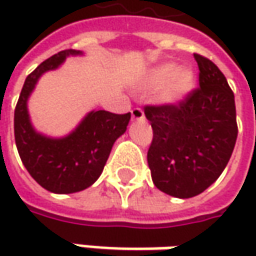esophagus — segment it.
Instances as JSON below:
<instances>
[{"label": "esophagus", "instance_id": "1", "mask_svg": "<svg viewBox=\"0 0 256 256\" xmlns=\"http://www.w3.org/2000/svg\"><path fill=\"white\" fill-rule=\"evenodd\" d=\"M131 115H132L134 121H144L145 120V114L141 108H134L131 111Z\"/></svg>", "mask_w": 256, "mask_h": 256}]
</instances>
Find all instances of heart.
<instances>
[{
  "instance_id": "1",
  "label": "heart",
  "mask_w": 256,
  "mask_h": 256,
  "mask_svg": "<svg viewBox=\"0 0 256 256\" xmlns=\"http://www.w3.org/2000/svg\"><path fill=\"white\" fill-rule=\"evenodd\" d=\"M165 82L167 84L164 85L160 98L164 102H176L194 88L195 76L191 70H176V65L164 64L154 70L148 84L150 86H160Z\"/></svg>"
}]
</instances>
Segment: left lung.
Here are the masks:
<instances>
[{
    "label": "left lung",
    "instance_id": "left-lung-1",
    "mask_svg": "<svg viewBox=\"0 0 256 256\" xmlns=\"http://www.w3.org/2000/svg\"><path fill=\"white\" fill-rule=\"evenodd\" d=\"M200 86L180 102L146 105L154 136L148 165L155 186L176 198H192L220 178L238 136L231 86L211 60L194 54Z\"/></svg>",
    "mask_w": 256,
    "mask_h": 256
}]
</instances>
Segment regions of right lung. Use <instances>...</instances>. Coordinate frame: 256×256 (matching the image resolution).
<instances>
[{
  "mask_svg": "<svg viewBox=\"0 0 256 256\" xmlns=\"http://www.w3.org/2000/svg\"><path fill=\"white\" fill-rule=\"evenodd\" d=\"M64 50L45 60L26 76L14 112V135L20 158L30 175L46 191L72 194L91 186L102 172L114 142L125 131L131 112L91 111L65 138H48L32 128L26 101L41 75L58 68L68 55Z\"/></svg>",
  "mask_w": 256,
  "mask_h": 256,
  "instance_id": "add662e5",
  "label": "right lung"
}]
</instances>
